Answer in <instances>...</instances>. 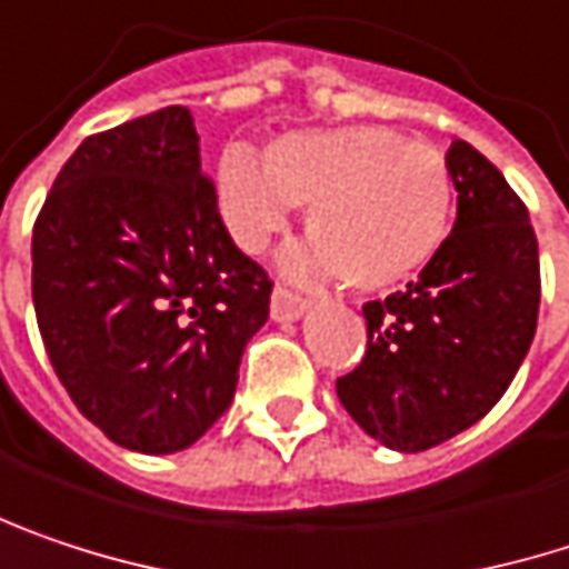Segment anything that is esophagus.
I'll use <instances>...</instances> for the list:
<instances>
[{"mask_svg":"<svg viewBox=\"0 0 569 569\" xmlns=\"http://www.w3.org/2000/svg\"><path fill=\"white\" fill-rule=\"evenodd\" d=\"M306 312V299H299L296 292H289L286 286L273 289V299H270V316L277 322H296L299 316Z\"/></svg>","mask_w":569,"mask_h":569,"instance_id":"1","label":"esophagus"}]
</instances>
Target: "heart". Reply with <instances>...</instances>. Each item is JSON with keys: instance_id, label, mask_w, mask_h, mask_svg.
Wrapping results in <instances>:
<instances>
[{"instance_id": "b5f03b06", "label": "heart", "mask_w": 569, "mask_h": 569, "mask_svg": "<svg viewBox=\"0 0 569 569\" xmlns=\"http://www.w3.org/2000/svg\"><path fill=\"white\" fill-rule=\"evenodd\" d=\"M233 237L263 250L296 204L312 240L286 257L292 277L390 289L417 277L449 237L456 188L437 149L388 127L289 132L257 159L231 146L218 166Z\"/></svg>"}]
</instances>
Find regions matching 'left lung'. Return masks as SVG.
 Masks as SVG:
<instances>
[{"instance_id": "8db88e82", "label": "left lung", "mask_w": 569, "mask_h": 569, "mask_svg": "<svg viewBox=\"0 0 569 569\" xmlns=\"http://www.w3.org/2000/svg\"><path fill=\"white\" fill-rule=\"evenodd\" d=\"M456 224L417 283L368 302V351L338 378L351 420L397 452L479 423L515 381L538 329L541 260L525 201L469 142L446 152Z\"/></svg>"}]
</instances>
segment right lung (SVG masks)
<instances>
[{"mask_svg":"<svg viewBox=\"0 0 569 569\" xmlns=\"http://www.w3.org/2000/svg\"><path fill=\"white\" fill-rule=\"evenodd\" d=\"M273 283L233 247L184 107L87 136L31 233L44 351L117 446L188 449L231 407Z\"/></svg>","mask_w":569,"mask_h":569,"instance_id":"add662e5","label":"right lung"}]
</instances>
